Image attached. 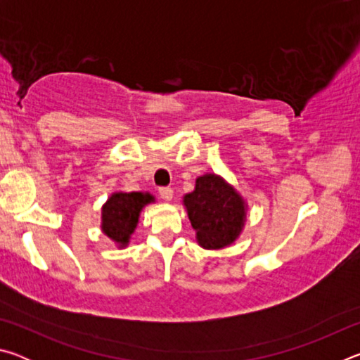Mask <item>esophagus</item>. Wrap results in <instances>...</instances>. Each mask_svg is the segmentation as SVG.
<instances>
[{"label": "esophagus", "mask_w": 360, "mask_h": 360, "mask_svg": "<svg viewBox=\"0 0 360 360\" xmlns=\"http://www.w3.org/2000/svg\"><path fill=\"white\" fill-rule=\"evenodd\" d=\"M158 193H160L162 200L169 202L173 198V188L172 187H158Z\"/></svg>", "instance_id": "34e87169"}]
</instances>
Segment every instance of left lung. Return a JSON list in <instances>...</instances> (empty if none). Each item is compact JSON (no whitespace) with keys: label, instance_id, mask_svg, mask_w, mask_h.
I'll use <instances>...</instances> for the list:
<instances>
[{"label":"left lung","instance_id":"obj_1","mask_svg":"<svg viewBox=\"0 0 360 360\" xmlns=\"http://www.w3.org/2000/svg\"><path fill=\"white\" fill-rule=\"evenodd\" d=\"M184 205L197 240L206 249L230 245L245 222L241 197L216 174L198 178L195 191L184 197Z\"/></svg>","mask_w":360,"mask_h":360}]
</instances>
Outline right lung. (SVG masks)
<instances>
[{
    "label": "right lung",
    "instance_id": "1",
    "mask_svg": "<svg viewBox=\"0 0 360 360\" xmlns=\"http://www.w3.org/2000/svg\"><path fill=\"white\" fill-rule=\"evenodd\" d=\"M150 202L149 193H114L103 206V231L111 240L127 245L138 224L139 211Z\"/></svg>",
    "mask_w": 360,
    "mask_h": 360
}]
</instances>
